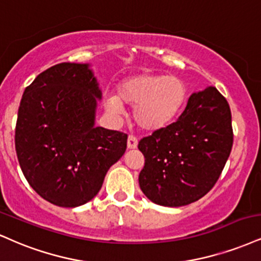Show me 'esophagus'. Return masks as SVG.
Returning a JSON list of instances; mask_svg holds the SVG:
<instances>
[{
  "mask_svg": "<svg viewBox=\"0 0 261 261\" xmlns=\"http://www.w3.org/2000/svg\"><path fill=\"white\" fill-rule=\"evenodd\" d=\"M139 144V141H137L136 137L134 136H128L127 137V148L128 149H135Z\"/></svg>",
  "mask_w": 261,
  "mask_h": 261,
  "instance_id": "obj_1",
  "label": "esophagus"
}]
</instances>
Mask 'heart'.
<instances>
[{
	"label": "heart",
	"mask_w": 261,
	"mask_h": 261,
	"mask_svg": "<svg viewBox=\"0 0 261 261\" xmlns=\"http://www.w3.org/2000/svg\"><path fill=\"white\" fill-rule=\"evenodd\" d=\"M188 99L187 85L176 76L141 73L125 79L117 89V96H107L105 109L119 118L124 106L134 107V120L147 133L164 130L175 121Z\"/></svg>",
	"instance_id": "heart-1"
}]
</instances>
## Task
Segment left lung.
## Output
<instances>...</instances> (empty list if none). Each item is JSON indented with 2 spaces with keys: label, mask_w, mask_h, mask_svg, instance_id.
<instances>
[{
  "label": "left lung",
  "mask_w": 261,
  "mask_h": 261,
  "mask_svg": "<svg viewBox=\"0 0 261 261\" xmlns=\"http://www.w3.org/2000/svg\"><path fill=\"white\" fill-rule=\"evenodd\" d=\"M233 133L227 100L215 87L194 92L178 119L140 141L141 190L163 206H182L212 190L230 156Z\"/></svg>",
  "instance_id": "left-lung-1"
}]
</instances>
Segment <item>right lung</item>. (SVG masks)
<instances>
[{"mask_svg":"<svg viewBox=\"0 0 261 261\" xmlns=\"http://www.w3.org/2000/svg\"><path fill=\"white\" fill-rule=\"evenodd\" d=\"M100 98L89 63L53 65L24 91L15 126L18 161L34 191L55 205L90 202L126 150V134L95 125Z\"/></svg>","mask_w":261,"mask_h":261,"instance_id":"add662e5","label":"right lung"}]
</instances>
